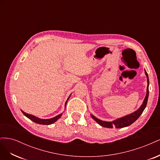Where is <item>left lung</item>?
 Segmentation results:
<instances>
[{
    "label": "left lung",
    "instance_id": "obj_1",
    "mask_svg": "<svg viewBox=\"0 0 160 160\" xmlns=\"http://www.w3.org/2000/svg\"><path fill=\"white\" fill-rule=\"evenodd\" d=\"M145 74L146 75L147 81H148L146 95L143 101L142 105H141V107H140L137 111H134V112L132 113L125 115L123 118L115 119L113 121V122H105V121L100 120L97 118H95L94 115L91 114L92 118H93L98 124H99L101 126H103L104 128H113V127H115L116 128H122L125 127H128L131 124H132L133 122H135V121L139 118V116L141 115V114L143 113V111L145 109V108H146L147 103H148V96H149V78H148V75L146 70H145Z\"/></svg>",
    "mask_w": 160,
    "mask_h": 160
}]
</instances>
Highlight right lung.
I'll return each instance as SVG.
<instances>
[{"instance_id": "1", "label": "right lung", "mask_w": 160, "mask_h": 160, "mask_svg": "<svg viewBox=\"0 0 160 160\" xmlns=\"http://www.w3.org/2000/svg\"><path fill=\"white\" fill-rule=\"evenodd\" d=\"M69 98H70V96L69 97L68 99H67V101H66V103H65V107H66V104H67V101H68V99H69ZM21 111H22V113L24 115H25L27 118H28V119H31V121H32V122H34L35 123H38V124H41V125H51V124H52V123H55V122H56V121H57L58 119H59L61 117V115H62V113H61V114H59V115H57L56 117H55V118H51V119H40V118H37V117H35V116H34V115H32L28 114V113H25V112H24V111H22V110H21Z\"/></svg>"}]
</instances>
